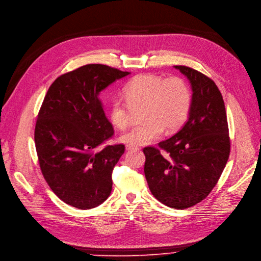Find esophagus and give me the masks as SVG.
I'll return each instance as SVG.
<instances>
[{"label":"esophagus","mask_w":261,"mask_h":261,"mask_svg":"<svg viewBox=\"0 0 261 261\" xmlns=\"http://www.w3.org/2000/svg\"><path fill=\"white\" fill-rule=\"evenodd\" d=\"M138 147H135V146H131V145H127L126 146V149L127 150H133V149H137Z\"/></svg>","instance_id":"34e87169"}]
</instances>
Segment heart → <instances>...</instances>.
<instances>
[{
    "instance_id": "heart-1",
    "label": "heart",
    "mask_w": 261,
    "mask_h": 261,
    "mask_svg": "<svg viewBox=\"0 0 261 261\" xmlns=\"http://www.w3.org/2000/svg\"><path fill=\"white\" fill-rule=\"evenodd\" d=\"M124 101L116 98L110 107V119L118 129L131 122L133 110L143 111L146 121L120 135L131 146L150 144L160 139L166 129L175 132L186 122L192 107V90L180 76L163 77L153 73L135 75L123 88Z\"/></svg>"
}]
</instances>
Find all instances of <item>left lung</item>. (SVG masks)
<instances>
[{
  "instance_id": "1",
  "label": "left lung",
  "mask_w": 261,
  "mask_h": 261,
  "mask_svg": "<svg viewBox=\"0 0 261 261\" xmlns=\"http://www.w3.org/2000/svg\"><path fill=\"white\" fill-rule=\"evenodd\" d=\"M191 83L193 99L188 121L172 138L145 147L144 173L152 195L174 209L205 199L218 181L230 152L227 116L222 94L207 75L175 66Z\"/></svg>"
}]
</instances>
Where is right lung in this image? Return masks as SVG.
Listing matches in <instances>:
<instances>
[{
  "label": "right lung",
  "mask_w": 261,
  "mask_h": 261,
  "mask_svg": "<svg viewBox=\"0 0 261 261\" xmlns=\"http://www.w3.org/2000/svg\"><path fill=\"white\" fill-rule=\"evenodd\" d=\"M128 74L107 65L82 66L56 79L39 110L34 139L41 173L55 195L77 209L95 208L111 194L124 146L96 150L114 134L99 94Z\"/></svg>",
  "instance_id": "obj_1"
}]
</instances>
